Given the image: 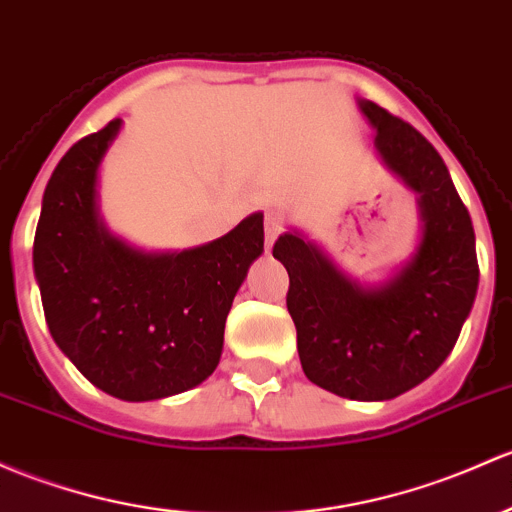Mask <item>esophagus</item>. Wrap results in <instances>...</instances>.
I'll return each instance as SVG.
<instances>
[{"instance_id": "esophagus-1", "label": "esophagus", "mask_w": 512, "mask_h": 512, "mask_svg": "<svg viewBox=\"0 0 512 512\" xmlns=\"http://www.w3.org/2000/svg\"><path fill=\"white\" fill-rule=\"evenodd\" d=\"M284 230V218L279 213H267V218H265V242H267V247L272 245L274 242V238H277L279 233H282Z\"/></svg>"}]
</instances>
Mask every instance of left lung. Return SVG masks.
<instances>
[{"label": "left lung", "instance_id": "left-lung-1", "mask_svg": "<svg viewBox=\"0 0 512 512\" xmlns=\"http://www.w3.org/2000/svg\"><path fill=\"white\" fill-rule=\"evenodd\" d=\"M378 129L375 149L419 196L417 252L380 287L338 272L316 245L284 233L272 255L287 267V309L304 375L333 395L392 400L427 380L456 346L478 289L476 235L437 149L410 122L358 102Z\"/></svg>", "mask_w": 512, "mask_h": 512}]
</instances>
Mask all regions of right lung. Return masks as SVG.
<instances>
[{
  "instance_id": "right-lung-1",
  "label": "right lung",
  "mask_w": 512,
  "mask_h": 512,
  "mask_svg": "<svg viewBox=\"0 0 512 512\" xmlns=\"http://www.w3.org/2000/svg\"><path fill=\"white\" fill-rule=\"evenodd\" d=\"M122 120L75 142L43 191L34 238L48 331L95 387L127 402L161 400L208 378L242 279L262 255V213L208 245L142 252L105 230L95 179Z\"/></svg>"
}]
</instances>
